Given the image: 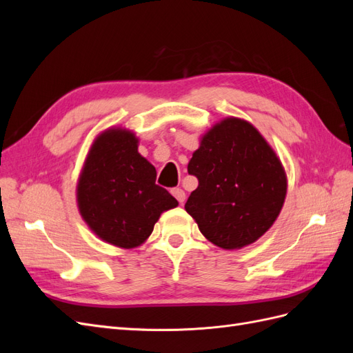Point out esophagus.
Listing matches in <instances>:
<instances>
[{"mask_svg":"<svg viewBox=\"0 0 353 353\" xmlns=\"http://www.w3.org/2000/svg\"><path fill=\"white\" fill-rule=\"evenodd\" d=\"M170 193H172V196L179 201V205H183V203L185 201V193L181 188H174Z\"/></svg>","mask_w":353,"mask_h":353,"instance_id":"34e87169","label":"esophagus"}]
</instances>
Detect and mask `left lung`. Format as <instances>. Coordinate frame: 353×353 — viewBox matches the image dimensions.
I'll return each instance as SVG.
<instances>
[{
    "instance_id": "left-lung-1",
    "label": "left lung",
    "mask_w": 353,
    "mask_h": 353,
    "mask_svg": "<svg viewBox=\"0 0 353 353\" xmlns=\"http://www.w3.org/2000/svg\"><path fill=\"white\" fill-rule=\"evenodd\" d=\"M199 187L185 210L210 243L237 250L254 243L279 218L287 194L280 157L256 128L225 117L201 137L188 162Z\"/></svg>"
}]
</instances>
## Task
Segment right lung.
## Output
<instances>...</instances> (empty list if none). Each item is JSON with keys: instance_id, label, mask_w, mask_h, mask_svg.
Returning <instances> with one entry per match:
<instances>
[{"instance_id": "obj_1", "label": "right lung", "mask_w": 353, "mask_h": 353, "mask_svg": "<svg viewBox=\"0 0 353 353\" xmlns=\"http://www.w3.org/2000/svg\"><path fill=\"white\" fill-rule=\"evenodd\" d=\"M138 138L112 126L95 138L77 185L82 219L103 241L122 249L141 245L163 212L178 206L156 185V168L138 153Z\"/></svg>"}]
</instances>
